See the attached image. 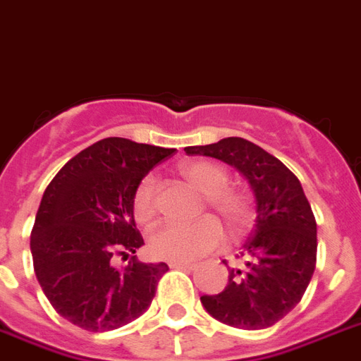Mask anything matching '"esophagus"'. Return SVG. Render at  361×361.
Here are the masks:
<instances>
[{"instance_id":"1","label":"esophagus","mask_w":361,"mask_h":361,"mask_svg":"<svg viewBox=\"0 0 361 361\" xmlns=\"http://www.w3.org/2000/svg\"><path fill=\"white\" fill-rule=\"evenodd\" d=\"M169 265H171V269H192V267H195V263L192 262H171Z\"/></svg>"}]
</instances>
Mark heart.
I'll list each match as a JSON object with an SVG mask.
<instances>
[{"mask_svg":"<svg viewBox=\"0 0 361 361\" xmlns=\"http://www.w3.org/2000/svg\"><path fill=\"white\" fill-rule=\"evenodd\" d=\"M180 174L196 190L204 195V206L221 216L231 235H243L254 222L256 207L248 190L230 187V174L211 161H189L180 166ZM155 178L145 176L137 183L131 198V211L140 224L150 222L155 215ZM224 233L213 216H204L195 224L178 226L163 224L148 237V250L157 259L165 262H190L221 247Z\"/></svg>","mask_w":361,"mask_h":361,"instance_id":"obj_1","label":"heart"}]
</instances>
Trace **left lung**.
<instances>
[{
  "label": "left lung",
  "mask_w": 361,
  "mask_h": 361,
  "mask_svg": "<svg viewBox=\"0 0 361 361\" xmlns=\"http://www.w3.org/2000/svg\"><path fill=\"white\" fill-rule=\"evenodd\" d=\"M185 154L233 165L256 196V228L237 256L241 267L230 269L228 286L200 297L202 304L230 326H272L300 302L317 263V222L300 181L282 161L241 137L187 146Z\"/></svg>",
  "instance_id": "1"
}]
</instances>
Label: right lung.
Masks as SVG:
<instances>
[{
    "label": "right lung",
    "instance_id": "add662e5",
    "mask_svg": "<svg viewBox=\"0 0 361 361\" xmlns=\"http://www.w3.org/2000/svg\"><path fill=\"white\" fill-rule=\"evenodd\" d=\"M174 152L102 139L72 157L44 190L31 231L35 274L55 312L75 326L107 332L150 307L169 265L129 257L145 245L131 198L137 183ZM116 255L130 263L116 269Z\"/></svg>",
    "mask_w": 361,
    "mask_h": 361
}]
</instances>
